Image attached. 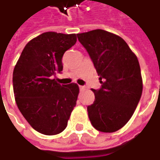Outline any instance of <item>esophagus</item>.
Listing matches in <instances>:
<instances>
[{
  "instance_id": "obj_1",
  "label": "esophagus",
  "mask_w": 160,
  "mask_h": 160,
  "mask_svg": "<svg viewBox=\"0 0 160 160\" xmlns=\"http://www.w3.org/2000/svg\"><path fill=\"white\" fill-rule=\"evenodd\" d=\"M86 89V88L85 87H83V86H80V91H84Z\"/></svg>"
}]
</instances>
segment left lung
Segmentation results:
<instances>
[{
    "label": "left lung",
    "instance_id": "1",
    "mask_svg": "<svg viewBox=\"0 0 160 160\" xmlns=\"http://www.w3.org/2000/svg\"><path fill=\"white\" fill-rule=\"evenodd\" d=\"M91 57L101 88L92 89L95 99L88 107L92 127L113 132L127 124L140 99L143 82L138 58L127 43L102 29L77 33Z\"/></svg>",
    "mask_w": 160,
    "mask_h": 160
}]
</instances>
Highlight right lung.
<instances>
[{
  "instance_id": "obj_1",
  "label": "right lung",
  "mask_w": 160,
  "mask_h": 160,
  "mask_svg": "<svg viewBox=\"0 0 160 160\" xmlns=\"http://www.w3.org/2000/svg\"><path fill=\"white\" fill-rule=\"evenodd\" d=\"M75 33L47 32L26 45L13 72L15 102L34 130L55 135L65 130L76 106L79 87L53 79L63 69L62 56L76 43Z\"/></svg>"
}]
</instances>
